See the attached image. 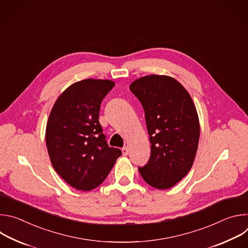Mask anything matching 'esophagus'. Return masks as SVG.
I'll list each match as a JSON object with an SVG mask.
<instances>
[{"label":"esophagus","instance_id":"1","mask_svg":"<svg viewBox=\"0 0 248 248\" xmlns=\"http://www.w3.org/2000/svg\"><path fill=\"white\" fill-rule=\"evenodd\" d=\"M122 152H123L124 156H126L128 154V148L127 147H123L122 148Z\"/></svg>","mask_w":248,"mask_h":248}]
</instances>
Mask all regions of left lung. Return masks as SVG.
<instances>
[{
    "label": "left lung",
    "instance_id": "8db88e82",
    "mask_svg": "<svg viewBox=\"0 0 248 248\" xmlns=\"http://www.w3.org/2000/svg\"><path fill=\"white\" fill-rule=\"evenodd\" d=\"M144 109L151 155L138 170L158 189L172 187L187 174L196 155L200 126L185 87L167 76H147L129 86Z\"/></svg>",
    "mask_w": 248,
    "mask_h": 248
}]
</instances>
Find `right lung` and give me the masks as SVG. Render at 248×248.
<instances>
[{"mask_svg":"<svg viewBox=\"0 0 248 248\" xmlns=\"http://www.w3.org/2000/svg\"><path fill=\"white\" fill-rule=\"evenodd\" d=\"M115 86L111 80L84 79L58 98L46 127V144L55 170L83 191L99 186L122 155L109 147L99 123L101 103Z\"/></svg>","mask_w":248,"mask_h":248,"instance_id":"obj_1","label":"right lung"}]
</instances>
